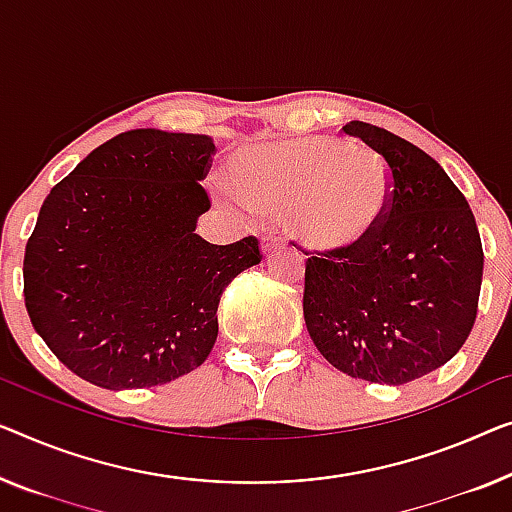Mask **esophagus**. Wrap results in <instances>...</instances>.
<instances>
[{"mask_svg":"<svg viewBox=\"0 0 512 512\" xmlns=\"http://www.w3.org/2000/svg\"><path fill=\"white\" fill-rule=\"evenodd\" d=\"M282 246H285V241H282L280 236L269 234V236H264V239H262V253L264 255H269V253H273V250H278Z\"/></svg>","mask_w":512,"mask_h":512,"instance_id":"1","label":"esophagus"}]
</instances>
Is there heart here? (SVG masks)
I'll use <instances>...</instances> for the list:
<instances>
[{
    "mask_svg": "<svg viewBox=\"0 0 512 512\" xmlns=\"http://www.w3.org/2000/svg\"><path fill=\"white\" fill-rule=\"evenodd\" d=\"M225 186L246 207L282 213L292 239L322 257L368 246L388 216L393 181L372 151L329 137H287L236 149Z\"/></svg>",
    "mask_w": 512,
    "mask_h": 512,
    "instance_id": "obj_1",
    "label": "heart"
}]
</instances>
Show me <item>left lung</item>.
I'll use <instances>...</instances> for the list:
<instances>
[{"label":"left lung","instance_id":"8db88e82","mask_svg":"<svg viewBox=\"0 0 512 512\" xmlns=\"http://www.w3.org/2000/svg\"><path fill=\"white\" fill-rule=\"evenodd\" d=\"M342 131L384 160L393 200L358 253H305V326L345 375L407 384L451 361L474 329L483 282L476 218L444 167L416 144L363 121Z\"/></svg>","mask_w":512,"mask_h":512}]
</instances>
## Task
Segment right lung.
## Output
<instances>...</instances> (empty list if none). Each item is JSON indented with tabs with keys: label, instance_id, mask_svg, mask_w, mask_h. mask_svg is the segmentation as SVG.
Returning a JSON list of instances; mask_svg holds the SVG:
<instances>
[{
	"label": "right lung",
	"instance_id": "right-lung-1",
	"mask_svg": "<svg viewBox=\"0 0 512 512\" xmlns=\"http://www.w3.org/2000/svg\"><path fill=\"white\" fill-rule=\"evenodd\" d=\"M213 151L209 135L135 128L45 197L25 248V305L50 352L89 384L151 388L200 368L223 289L262 262L255 236L213 246L195 234Z\"/></svg>",
	"mask_w": 512,
	"mask_h": 512
}]
</instances>
